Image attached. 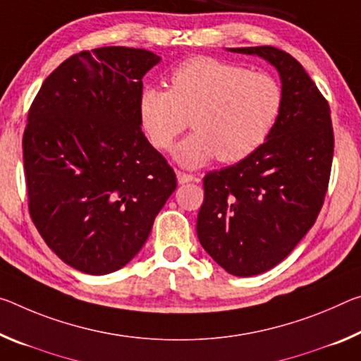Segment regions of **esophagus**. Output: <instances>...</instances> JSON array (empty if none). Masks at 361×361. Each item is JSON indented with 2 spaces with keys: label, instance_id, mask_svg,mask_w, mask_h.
I'll use <instances>...</instances> for the list:
<instances>
[{
  "label": "esophagus",
  "instance_id": "obj_1",
  "mask_svg": "<svg viewBox=\"0 0 361 361\" xmlns=\"http://www.w3.org/2000/svg\"><path fill=\"white\" fill-rule=\"evenodd\" d=\"M176 180H178L180 185H186V183H192V181H199L197 176L194 175H188L185 171H176Z\"/></svg>",
  "mask_w": 361,
  "mask_h": 361
}]
</instances>
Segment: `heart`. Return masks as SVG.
Instances as JSON below:
<instances>
[{
    "instance_id": "1",
    "label": "heart",
    "mask_w": 361,
    "mask_h": 361,
    "mask_svg": "<svg viewBox=\"0 0 361 361\" xmlns=\"http://www.w3.org/2000/svg\"><path fill=\"white\" fill-rule=\"evenodd\" d=\"M283 107L278 80L209 56L191 57L170 75V90L147 87L138 96V120L157 149H169L191 117L194 133L175 146L173 159L196 169L219 157L236 164L270 138Z\"/></svg>"
}]
</instances>
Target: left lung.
Returning <instances> with one entry per match:
<instances>
[{
    "label": "left lung",
    "instance_id": "8db88e82",
    "mask_svg": "<svg viewBox=\"0 0 361 361\" xmlns=\"http://www.w3.org/2000/svg\"><path fill=\"white\" fill-rule=\"evenodd\" d=\"M276 68L283 107L252 156L204 176L197 238L234 276H255L284 260L313 226L334 152L329 104L293 56L271 47L228 48Z\"/></svg>",
    "mask_w": 361,
    "mask_h": 361
}]
</instances>
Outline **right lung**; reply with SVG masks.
Instances as JSON below:
<instances>
[{"label": "right lung", "mask_w": 361, "mask_h": 361, "mask_svg": "<svg viewBox=\"0 0 361 361\" xmlns=\"http://www.w3.org/2000/svg\"><path fill=\"white\" fill-rule=\"evenodd\" d=\"M159 62L138 48L82 51L44 80L28 111V210L49 249L78 271L127 265L176 188L138 120L142 77Z\"/></svg>", "instance_id": "1"}]
</instances>
